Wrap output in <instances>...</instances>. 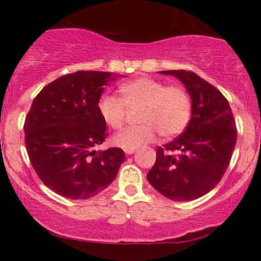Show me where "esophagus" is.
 Masks as SVG:
<instances>
[{
	"label": "esophagus",
	"mask_w": 261,
	"mask_h": 261,
	"mask_svg": "<svg viewBox=\"0 0 261 261\" xmlns=\"http://www.w3.org/2000/svg\"><path fill=\"white\" fill-rule=\"evenodd\" d=\"M124 152H126V154H133V153L135 152V149L134 148H129V149H124Z\"/></svg>",
	"instance_id": "1"
}]
</instances>
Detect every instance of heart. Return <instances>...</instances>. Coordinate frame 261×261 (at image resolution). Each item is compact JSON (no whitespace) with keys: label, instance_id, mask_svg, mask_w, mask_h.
<instances>
[{"label":"heart","instance_id":"b5f03b06","mask_svg":"<svg viewBox=\"0 0 261 261\" xmlns=\"http://www.w3.org/2000/svg\"><path fill=\"white\" fill-rule=\"evenodd\" d=\"M122 99L106 95L99 99L102 120L113 129L123 127L128 109L140 108V126L127 128L113 138L117 147L129 149L151 142L155 134L164 139L176 137L187 126L191 112L188 92L180 87H166L163 82L140 77L120 88Z\"/></svg>","mask_w":261,"mask_h":261}]
</instances>
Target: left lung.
<instances>
[{
    "instance_id": "1",
    "label": "left lung",
    "mask_w": 261,
    "mask_h": 261,
    "mask_svg": "<svg viewBox=\"0 0 261 261\" xmlns=\"http://www.w3.org/2000/svg\"><path fill=\"white\" fill-rule=\"evenodd\" d=\"M178 78L191 97V120L173 141L156 149L147 180L172 201H192L216 187L229 166L238 130L220 90L191 71H159Z\"/></svg>"
}]
</instances>
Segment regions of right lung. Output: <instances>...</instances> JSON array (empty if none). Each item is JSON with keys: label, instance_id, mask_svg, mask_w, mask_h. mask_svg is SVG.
Instances as JSON below:
<instances>
[{"label": "right lung", "instance_id": "right-lung-1", "mask_svg": "<svg viewBox=\"0 0 261 261\" xmlns=\"http://www.w3.org/2000/svg\"><path fill=\"white\" fill-rule=\"evenodd\" d=\"M114 80L112 72L77 71L46 85L32 103L23 127L28 156L42 183L63 197H94L124 162L121 148L94 149L108 135L98 102Z\"/></svg>", "mask_w": 261, "mask_h": 261}]
</instances>
